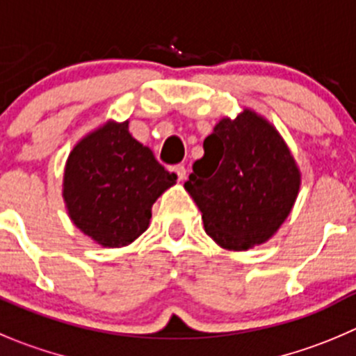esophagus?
<instances>
[{
    "instance_id": "1",
    "label": "esophagus",
    "mask_w": 356,
    "mask_h": 356,
    "mask_svg": "<svg viewBox=\"0 0 356 356\" xmlns=\"http://www.w3.org/2000/svg\"><path fill=\"white\" fill-rule=\"evenodd\" d=\"M172 171L176 172V176H178V180L185 181V178H187V168H185L184 164L175 165V168H172Z\"/></svg>"
}]
</instances>
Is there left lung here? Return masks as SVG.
Returning <instances> with one entry per match:
<instances>
[{"instance_id": "obj_1", "label": "left lung", "mask_w": 356, "mask_h": 356, "mask_svg": "<svg viewBox=\"0 0 356 356\" xmlns=\"http://www.w3.org/2000/svg\"><path fill=\"white\" fill-rule=\"evenodd\" d=\"M185 188L199 206L204 231L227 250L266 243L292 211L300 172L283 138L245 110L222 118L204 140Z\"/></svg>"}]
</instances>
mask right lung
Listing matches in <instances>:
<instances>
[{"instance_id":"obj_1","label":"right lung","mask_w":356,"mask_h":356,"mask_svg":"<svg viewBox=\"0 0 356 356\" xmlns=\"http://www.w3.org/2000/svg\"><path fill=\"white\" fill-rule=\"evenodd\" d=\"M176 184L148 147L129 133V122H108L70 154L63 197L73 223L101 246L118 248L148 229L152 206Z\"/></svg>"}]
</instances>
